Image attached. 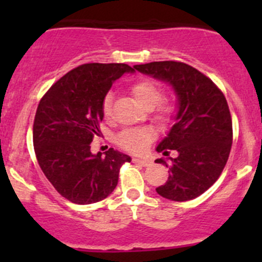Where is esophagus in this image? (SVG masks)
<instances>
[{"mask_svg":"<svg viewBox=\"0 0 262 262\" xmlns=\"http://www.w3.org/2000/svg\"><path fill=\"white\" fill-rule=\"evenodd\" d=\"M134 163H138V165L144 166V167H148V166L152 165V161L146 160V158H133Z\"/></svg>","mask_w":262,"mask_h":262,"instance_id":"1","label":"esophagus"}]
</instances>
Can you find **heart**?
I'll list each match as a JSON object with an SVG mask.
<instances>
[{"label":"heart","instance_id":"heart-1","mask_svg":"<svg viewBox=\"0 0 262 262\" xmlns=\"http://www.w3.org/2000/svg\"><path fill=\"white\" fill-rule=\"evenodd\" d=\"M130 94L136 104L144 110H152L158 104L161 96H162L160 86L156 84L155 82L148 80L137 81L130 87ZM112 96L107 95L105 97L104 102H102V113H104L105 118H109L110 114H112ZM170 113V105H163L160 109V115L162 118L167 116ZM152 138L153 132L150 129H129V130L123 132L118 137V143L129 152L138 153L143 152L146 149L149 142L152 141Z\"/></svg>","mask_w":262,"mask_h":262}]
</instances>
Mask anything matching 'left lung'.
Masks as SVG:
<instances>
[{"label": "left lung", "instance_id": "left-lung-1", "mask_svg": "<svg viewBox=\"0 0 262 262\" xmlns=\"http://www.w3.org/2000/svg\"><path fill=\"white\" fill-rule=\"evenodd\" d=\"M138 72L166 82L176 96V114L167 136L156 149L167 156L155 162L170 168L168 180L156 189L173 202L202 195L218 180L232 147V119L228 104L212 80L189 64L173 60L134 66Z\"/></svg>", "mask_w": 262, "mask_h": 262}]
</instances>
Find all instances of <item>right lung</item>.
<instances>
[{
    "instance_id": "obj_1",
    "label": "right lung",
    "mask_w": 262,
    "mask_h": 262,
    "mask_svg": "<svg viewBox=\"0 0 262 262\" xmlns=\"http://www.w3.org/2000/svg\"><path fill=\"white\" fill-rule=\"evenodd\" d=\"M134 70L123 63H87L70 71L48 90L36 109L33 141L36 160L54 189L75 204L109 196L128 155L110 148L91 152L104 119L102 102L113 83Z\"/></svg>"
}]
</instances>
